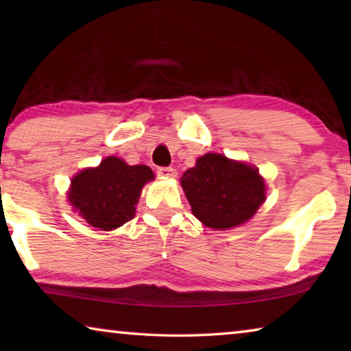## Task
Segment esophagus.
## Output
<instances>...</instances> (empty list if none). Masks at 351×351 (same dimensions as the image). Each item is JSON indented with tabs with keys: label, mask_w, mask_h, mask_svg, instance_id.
<instances>
[{
	"label": "esophagus",
	"mask_w": 351,
	"mask_h": 351,
	"mask_svg": "<svg viewBox=\"0 0 351 351\" xmlns=\"http://www.w3.org/2000/svg\"><path fill=\"white\" fill-rule=\"evenodd\" d=\"M158 175L161 178H175L176 176V170L173 167H159L158 169Z\"/></svg>",
	"instance_id": "1"
}]
</instances>
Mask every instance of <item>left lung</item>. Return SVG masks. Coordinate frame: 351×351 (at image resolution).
Here are the masks:
<instances>
[{"label": "left lung", "mask_w": 351, "mask_h": 351, "mask_svg": "<svg viewBox=\"0 0 351 351\" xmlns=\"http://www.w3.org/2000/svg\"><path fill=\"white\" fill-rule=\"evenodd\" d=\"M181 187L192 213L210 229L226 230L251 219L266 199L258 169L218 153H206L184 171Z\"/></svg>", "instance_id": "1"}]
</instances>
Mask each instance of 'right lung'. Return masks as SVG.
<instances>
[{
    "label": "right lung",
    "mask_w": 351,
    "mask_h": 351,
    "mask_svg": "<svg viewBox=\"0 0 351 351\" xmlns=\"http://www.w3.org/2000/svg\"><path fill=\"white\" fill-rule=\"evenodd\" d=\"M152 180L154 173L147 165H128L108 156L73 178L68 201L93 228L112 230L134 218L141 190Z\"/></svg>",
    "instance_id": "obj_1"
}]
</instances>
